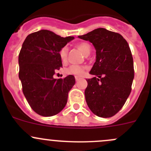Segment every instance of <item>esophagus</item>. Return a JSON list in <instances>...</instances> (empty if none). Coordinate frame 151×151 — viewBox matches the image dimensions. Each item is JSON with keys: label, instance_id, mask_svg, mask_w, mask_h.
<instances>
[{"label": "esophagus", "instance_id": "1", "mask_svg": "<svg viewBox=\"0 0 151 151\" xmlns=\"http://www.w3.org/2000/svg\"><path fill=\"white\" fill-rule=\"evenodd\" d=\"M75 80H76V81H79V80H80V77H77V76H75Z\"/></svg>", "mask_w": 151, "mask_h": 151}]
</instances>
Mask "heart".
I'll list each match as a JSON object with an SVG mask.
<instances>
[{"instance_id":"heart-1","label":"heart","mask_w":151,"mask_h":151,"mask_svg":"<svg viewBox=\"0 0 151 151\" xmlns=\"http://www.w3.org/2000/svg\"><path fill=\"white\" fill-rule=\"evenodd\" d=\"M77 47L83 53L85 56H88L91 53V47L90 45L86 42H81L77 45ZM67 53H68V47H64L60 50V57L62 60H65L67 57ZM85 68L83 66H77V65H72L69 66L66 70V74H74L77 76H83L84 74Z\"/></svg>"}]
</instances>
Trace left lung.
Returning <instances> with one entry per match:
<instances>
[{
  "label": "left lung",
  "instance_id": "obj_1",
  "mask_svg": "<svg viewBox=\"0 0 151 151\" xmlns=\"http://www.w3.org/2000/svg\"><path fill=\"white\" fill-rule=\"evenodd\" d=\"M89 41L96 49V59L85 91L87 104L101 118L115 115L124 105L132 91L134 77L133 58L121 34L99 28L78 36Z\"/></svg>",
  "mask_w": 151,
  "mask_h": 151
}]
</instances>
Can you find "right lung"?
Masks as SVG:
<instances>
[{
	"instance_id": "1",
	"label": "right lung",
	"mask_w": 151,
	"mask_h": 151,
	"mask_svg": "<svg viewBox=\"0 0 151 151\" xmlns=\"http://www.w3.org/2000/svg\"><path fill=\"white\" fill-rule=\"evenodd\" d=\"M73 36L63 38L53 32L41 30L30 33L19 54V78L30 107L45 117L57 115L66 106L68 93L75 84L73 75L55 79L62 67L60 51Z\"/></svg>"
}]
</instances>
